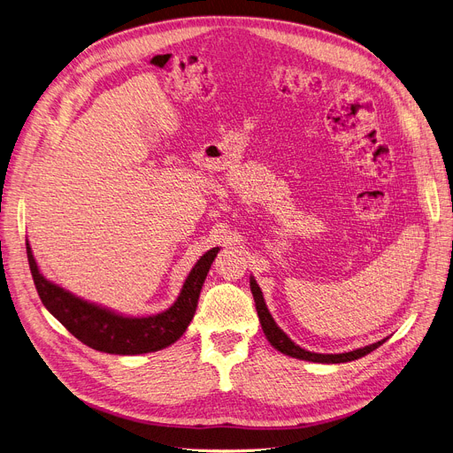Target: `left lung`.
Returning <instances> with one entry per match:
<instances>
[{"mask_svg": "<svg viewBox=\"0 0 453 453\" xmlns=\"http://www.w3.org/2000/svg\"><path fill=\"white\" fill-rule=\"evenodd\" d=\"M250 288H251V294H253V299H255L258 321H260V325H263V330H265V334H266L268 342H270L277 350H280L282 354L292 356V358L306 360V362H316V364H343V362H352V360L362 358V356L372 352L374 349H378L380 345H382V343L386 342V340H382V342H376V343H372V345H367V347H362V349H356V350H350V352H342V354H318V352L304 350V349H301L299 345H296V343L277 326V323L273 321L272 314L268 312L265 297H263V292H260L258 284H257V280H255L253 277L250 279Z\"/></svg>", "mask_w": 453, "mask_h": 453, "instance_id": "1", "label": "left lung"}]
</instances>
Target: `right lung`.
<instances>
[{"instance_id": "1", "label": "right lung", "mask_w": 453, "mask_h": 453, "mask_svg": "<svg viewBox=\"0 0 453 453\" xmlns=\"http://www.w3.org/2000/svg\"><path fill=\"white\" fill-rule=\"evenodd\" d=\"M26 246L35 287L43 306L84 345L108 354L156 352L180 340L195 318L203 280L219 253V248H212L200 257L169 311L149 318H125L47 280L36 266L29 242Z\"/></svg>"}]
</instances>
